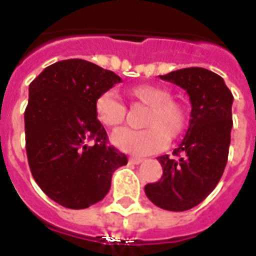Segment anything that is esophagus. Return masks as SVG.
I'll list each match as a JSON object with an SVG mask.
<instances>
[{
    "mask_svg": "<svg viewBox=\"0 0 256 256\" xmlns=\"http://www.w3.org/2000/svg\"><path fill=\"white\" fill-rule=\"evenodd\" d=\"M144 160V158H140V156H132V158H130V162H132V164H142Z\"/></svg>",
    "mask_w": 256,
    "mask_h": 256,
    "instance_id": "34e87169",
    "label": "esophagus"
}]
</instances>
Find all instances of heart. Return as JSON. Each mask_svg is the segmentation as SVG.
Masks as SVG:
<instances>
[{
    "instance_id": "1",
    "label": "heart",
    "mask_w": 256,
    "mask_h": 256,
    "mask_svg": "<svg viewBox=\"0 0 256 256\" xmlns=\"http://www.w3.org/2000/svg\"><path fill=\"white\" fill-rule=\"evenodd\" d=\"M128 94L140 104L148 106L144 130L122 128L112 134L116 148L134 156H148L164 148L168 140H176L188 128V112L179 100H171L168 88L162 86L142 85L128 88ZM98 120L108 128L124 124L128 108L112 92H104L96 100Z\"/></svg>"
}]
</instances>
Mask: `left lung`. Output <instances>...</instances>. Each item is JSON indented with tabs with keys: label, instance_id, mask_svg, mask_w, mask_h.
Segmentation results:
<instances>
[{
	"label": "left lung",
	"instance_id": "obj_1",
	"mask_svg": "<svg viewBox=\"0 0 256 256\" xmlns=\"http://www.w3.org/2000/svg\"><path fill=\"white\" fill-rule=\"evenodd\" d=\"M160 80L190 96V124L172 156H158L162 178L144 186L148 198L168 211H186L210 195L222 178L231 142L234 96L223 78L203 68L175 70Z\"/></svg>",
	"mask_w": 256,
	"mask_h": 256
}]
</instances>
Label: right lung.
Segmentation results:
<instances>
[{"label": "right lung", "instance_id": "obj_1", "mask_svg": "<svg viewBox=\"0 0 256 256\" xmlns=\"http://www.w3.org/2000/svg\"><path fill=\"white\" fill-rule=\"evenodd\" d=\"M120 82L110 70L73 58L48 66L29 85L28 162L41 190L61 206L80 210L102 200L112 172L128 164L96 112L98 96Z\"/></svg>", "mask_w": 256, "mask_h": 256}]
</instances>
